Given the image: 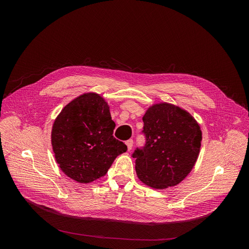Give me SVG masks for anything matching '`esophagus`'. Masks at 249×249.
I'll return each instance as SVG.
<instances>
[{
    "instance_id": "1",
    "label": "esophagus",
    "mask_w": 249,
    "mask_h": 249,
    "mask_svg": "<svg viewBox=\"0 0 249 249\" xmlns=\"http://www.w3.org/2000/svg\"><path fill=\"white\" fill-rule=\"evenodd\" d=\"M133 143H134V142H133V139H129V140L125 141V144H126V146H127V149H129V150L132 149Z\"/></svg>"
}]
</instances>
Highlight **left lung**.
<instances>
[{
  "mask_svg": "<svg viewBox=\"0 0 249 249\" xmlns=\"http://www.w3.org/2000/svg\"><path fill=\"white\" fill-rule=\"evenodd\" d=\"M142 120L145 143L132 155L138 178L156 189L178 185L197 160L199 125L189 113L166 103L150 107Z\"/></svg>",
  "mask_w": 249,
  "mask_h": 249,
  "instance_id": "obj_1",
  "label": "left lung"
}]
</instances>
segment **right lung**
<instances>
[{"mask_svg": "<svg viewBox=\"0 0 249 249\" xmlns=\"http://www.w3.org/2000/svg\"><path fill=\"white\" fill-rule=\"evenodd\" d=\"M115 123L103 97L83 94L63 108L52 130L56 161L67 177L90 183L106 175L126 145L113 136Z\"/></svg>", "mask_w": 249, "mask_h": 249, "instance_id": "1", "label": "right lung"}]
</instances>
